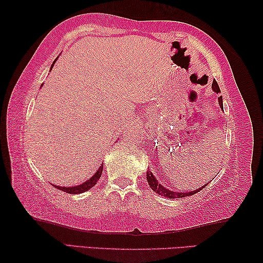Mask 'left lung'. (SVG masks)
<instances>
[{
    "label": "left lung",
    "instance_id": "1",
    "mask_svg": "<svg viewBox=\"0 0 263 263\" xmlns=\"http://www.w3.org/2000/svg\"><path fill=\"white\" fill-rule=\"evenodd\" d=\"M212 88H213L214 92L220 93V88H219V85H218V83H217L216 80H213ZM218 100H219V105H220V108L223 109V107H222V98L219 97ZM147 180H148L149 186L152 187L155 192H157L158 195H161V196L165 197V198H170V199H174V198H183V197L192 196V195H195V193L199 192L200 190H203L204 186H205V185H204L203 187L197 189V190L191 191V192H174V191L167 190V189H165L164 186H162V185L157 182L156 178L154 177L153 172H150V171H147Z\"/></svg>",
    "mask_w": 263,
    "mask_h": 263
}]
</instances>
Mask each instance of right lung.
I'll return each mask as SVG.
<instances>
[{"label":"right lung","instance_id":"add662e5","mask_svg":"<svg viewBox=\"0 0 263 263\" xmlns=\"http://www.w3.org/2000/svg\"><path fill=\"white\" fill-rule=\"evenodd\" d=\"M52 67H53V64H52ZM102 167H103V164L99 167V170L94 174L91 178H89L88 180H86L85 183H83L81 185H78V186H72V187H64V186H55L57 189H59V190H62L64 192L66 193H71V195H77V193H83V192H86L87 190H89V189L93 187L94 185L97 184V182L99 179H100L101 177V174H102ZM54 186V185H53Z\"/></svg>","mask_w":263,"mask_h":263}]
</instances>
